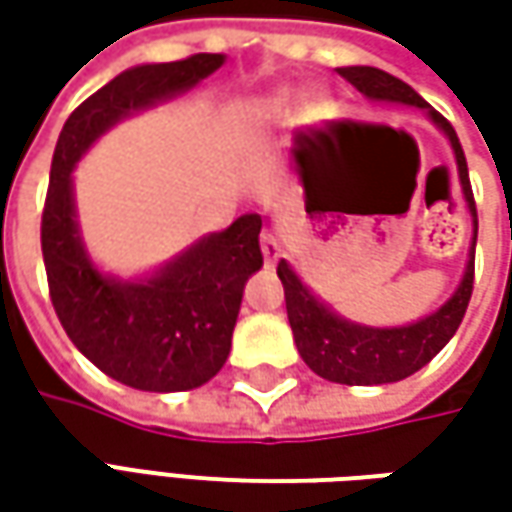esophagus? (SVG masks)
Returning <instances> with one entry per match:
<instances>
[{
    "instance_id": "obj_1",
    "label": "esophagus",
    "mask_w": 512,
    "mask_h": 512,
    "mask_svg": "<svg viewBox=\"0 0 512 512\" xmlns=\"http://www.w3.org/2000/svg\"><path fill=\"white\" fill-rule=\"evenodd\" d=\"M262 256H265L267 265H276V262H279V256H282V250H279V239H276V233H270V230L262 233Z\"/></svg>"
}]
</instances>
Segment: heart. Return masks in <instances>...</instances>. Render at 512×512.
<instances>
[{
  "mask_svg": "<svg viewBox=\"0 0 512 512\" xmlns=\"http://www.w3.org/2000/svg\"><path fill=\"white\" fill-rule=\"evenodd\" d=\"M290 105V96L287 93H279V96H273V99H267L265 102V110L267 113H276V110H282Z\"/></svg>",
  "mask_w": 512,
  "mask_h": 512,
  "instance_id": "obj_1",
  "label": "heart"
}]
</instances>
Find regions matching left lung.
I'll list each match as a JSON object with an SVG mask.
<instances>
[{
	"label": "left lung",
	"instance_id": "left-lung-1",
	"mask_svg": "<svg viewBox=\"0 0 512 512\" xmlns=\"http://www.w3.org/2000/svg\"><path fill=\"white\" fill-rule=\"evenodd\" d=\"M339 76L347 79L353 88L364 93L370 102H390V105H410L422 108L430 122L442 130L456 156L459 168V182H462L464 202L473 216V245H470V259L464 267V276L456 293L444 302L436 313L424 316L419 322H410L402 327H367L356 325L350 319H342L333 313L325 302H319L296 276V270L287 265L285 259L279 262L276 273L285 285L287 322L293 330V339L299 347V356L305 364L322 376L327 382L336 384H387L402 382L422 370L444 344L453 339L464 319V310L470 305L473 293V267H476V233H479V219H476V202H473V187L467 176V159L459 145V136L453 125L444 119L439 110H433L416 90L407 82L384 73L379 68L367 65H353V68H336Z\"/></svg>",
	"mask_w": 512,
	"mask_h": 512
}]
</instances>
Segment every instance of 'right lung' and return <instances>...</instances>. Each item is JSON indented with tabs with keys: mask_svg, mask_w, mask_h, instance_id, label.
Here are the masks:
<instances>
[{
	"mask_svg": "<svg viewBox=\"0 0 512 512\" xmlns=\"http://www.w3.org/2000/svg\"><path fill=\"white\" fill-rule=\"evenodd\" d=\"M222 65V53H196L119 73L70 113L53 150L42 213L50 302L79 353L136 390H193L222 370L247 279L262 267V216L245 213L153 276L122 282L90 262L76 222L73 168L119 119L168 102Z\"/></svg>",
	"mask_w": 512,
	"mask_h": 512,
	"instance_id": "right-lung-1",
	"label": "right lung"
}]
</instances>
